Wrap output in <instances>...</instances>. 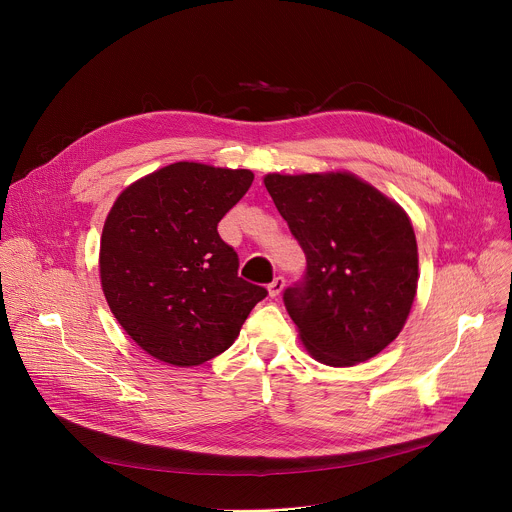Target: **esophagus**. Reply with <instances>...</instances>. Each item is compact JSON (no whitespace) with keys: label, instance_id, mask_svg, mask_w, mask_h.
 <instances>
[{"label":"esophagus","instance_id":"obj_1","mask_svg":"<svg viewBox=\"0 0 512 512\" xmlns=\"http://www.w3.org/2000/svg\"><path fill=\"white\" fill-rule=\"evenodd\" d=\"M283 287H285V279H283L281 275H279V277H275V279L269 283V287H267V289H269V296H271V298L279 296Z\"/></svg>","mask_w":512,"mask_h":512}]
</instances>
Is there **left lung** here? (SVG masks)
I'll return each instance as SVG.
<instances>
[{
	"instance_id": "obj_1",
	"label": "left lung",
	"mask_w": 512,
	"mask_h": 512,
	"mask_svg": "<svg viewBox=\"0 0 512 512\" xmlns=\"http://www.w3.org/2000/svg\"><path fill=\"white\" fill-rule=\"evenodd\" d=\"M265 188L306 255L283 304L306 348L350 367L389 346L417 291V243L407 214L350 174H269Z\"/></svg>"
}]
</instances>
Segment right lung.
<instances>
[{
	"label": "right lung",
	"mask_w": 512,
	"mask_h": 512,
	"mask_svg": "<svg viewBox=\"0 0 512 512\" xmlns=\"http://www.w3.org/2000/svg\"><path fill=\"white\" fill-rule=\"evenodd\" d=\"M249 170L178 162L125 188L101 237V285L123 330L154 358L194 367L225 352L267 289L239 277L216 227Z\"/></svg>",
	"instance_id": "add662e5"
}]
</instances>
